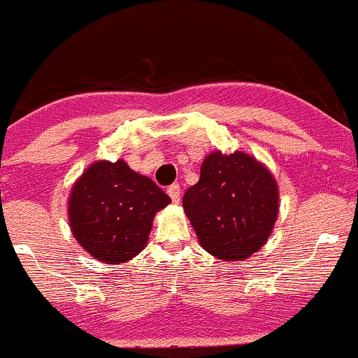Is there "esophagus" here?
I'll return each mask as SVG.
<instances>
[{
    "mask_svg": "<svg viewBox=\"0 0 358 358\" xmlns=\"http://www.w3.org/2000/svg\"><path fill=\"white\" fill-rule=\"evenodd\" d=\"M168 195H170V199H172L173 203H179V201H181V188H179V185L170 186V188H168Z\"/></svg>",
    "mask_w": 358,
    "mask_h": 358,
    "instance_id": "1",
    "label": "esophagus"
}]
</instances>
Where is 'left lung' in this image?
Returning <instances> with one entry per match:
<instances>
[{
    "label": "left lung",
    "instance_id": "1",
    "mask_svg": "<svg viewBox=\"0 0 358 358\" xmlns=\"http://www.w3.org/2000/svg\"><path fill=\"white\" fill-rule=\"evenodd\" d=\"M201 248L219 261H244L264 248L279 215V186L268 166L250 154L215 150L182 197Z\"/></svg>",
    "mask_w": 358,
    "mask_h": 358
}]
</instances>
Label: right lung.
Masks as SVG:
<instances>
[{
	"label": "right lung",
	"instance_id": "add662e5",
	"mask_svg": "<svg viewBox=\"0 0 358 358\" xmlns=\"http://www.w3.org/2000/svg\"><path fill=\"white\" fill-rule=\"evenodd\" d=\"M172 199L150 177L117 159L96 161L69 195V224L81 248L103 264H123L145 250L154 217Z\"/></svg>",
	"mask_w": 358,
	"mask_h": 358
}]
</instances>
